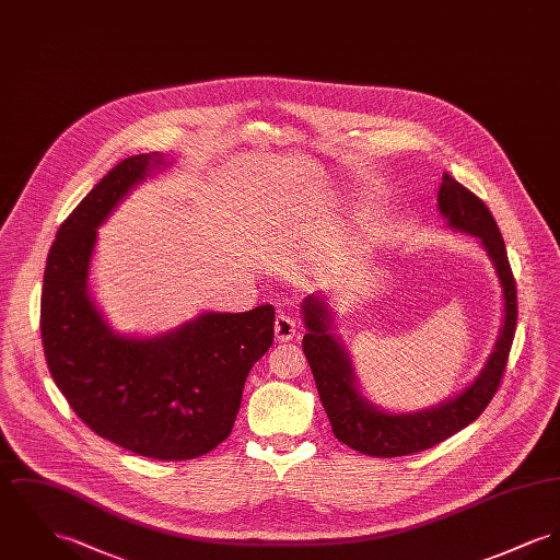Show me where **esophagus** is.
<instances>
[{"label":"esophagus","instance_id":"esophagus-1","mask_svg":"<svg viewBox=\"0 0 560 560\" xmlns=\"http://www.w3.org/2000/svg\"><path fill=\"white\" fill-rule=\"evenodd\" d=\"M273 331H276V339H278V341H289V339H293L295 334H298V323H295L291 316H287L284 312H280V314L276 316Z\"/></svg>","mask_w":560,"mask_h":560}]
</instances>
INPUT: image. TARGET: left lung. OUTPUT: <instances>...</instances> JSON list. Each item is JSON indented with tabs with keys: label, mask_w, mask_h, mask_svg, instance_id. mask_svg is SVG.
Wrapping results in <instances>:
<instances>
[{
	"label": "left lung",
	"mask_w": 560,
	"mask_h": 560,
	"mask_svg": "<svg viewBox=\"0 0 560 560\" xmlns=\"http://www.w3.org/2000/svg\"><path fill=\"white\" fill-rule=\"evenodd\" d=\"M438 208L450 229L476 235L497 269L503 289V327L490 359L480 375L456 397L429 410L411 413H388L370 404L357 384L350 357L339 337L331 334V312L327 301L310 295L303 301V318L307 334L303 336V352L316 380L323 408L329 416L334 435L341 444L368 456H406L433 447L467 424H471L490 399L497 395L508 365L512 341L516 334L518 303L516 280L508 261L505 242L485 201L469 188L456 183L450 174L442 176L438 190Z\"/></svg>",
	"instance_id": "8db88e82"
}]
</instances>
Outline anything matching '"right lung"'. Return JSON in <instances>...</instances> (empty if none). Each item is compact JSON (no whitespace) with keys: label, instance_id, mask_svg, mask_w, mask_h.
Instances as JSON below:
<instances>
[{"label":"right lung","instance_id":"add662e5","mask_svg":"<svg viewBox=\"0 0 560 560\" xmlns=\"http://www.w3.org/2000/svg\"><path fill=\"white\" fill-rule=\"evenodd\" d=\"M156 152L120 161L75 206L50 246L39 331L50 375L100 438L140 456L188 460L224 442L253 365L273 343V307L206 312L156 337L116 336L86 289L104 223L150 170Z\"/></svg>","mask_w":560,"mask_h":560}]
</instances>
